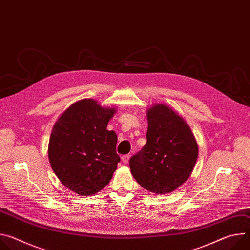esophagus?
Here are the masks:
<instances>
[{
    "label": "esophagus",
    "mask_w": 250,
    "mask_h": 250,
    "mask_svg": "<svg viewBox=\"0 0 250 250\" xmlns=\"http://www.w3.org/2000/svg\"><path fill=\"white\" fill-rule=\"evenodd\" d=\"M129 157H130V155H129V154L123 155V156H122V160H123V162H124L125 164H127V163H128V160H129Z\"/></svg>",
    "instance_id": "obj_1"
}]
</instances>
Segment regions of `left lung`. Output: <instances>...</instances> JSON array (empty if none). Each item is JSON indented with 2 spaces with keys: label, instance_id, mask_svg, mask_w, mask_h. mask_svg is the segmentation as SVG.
<instances>
[{
  "label": "left lung",
  "instance_id": "8db88e82",
  "mask_svg": "<svg viewBox=\"0 0 250 250\" xmlns=\"http://www.w3.org/2000/svg\"><path fill=\"white\" fill-rule=\"evenodd\" d=\"M146 144L131 156L134 179L147 191L167 194L190 177L198 158V145L184 120L165 104L147 111Z\"/></svg>",
  "mask_w": 250,
  "mask_h": 250
}]
</instances>
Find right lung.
<instances>
[{
	"instance_id": "1",
	"label": "right lung",
	"mask_w": 250,
	"mask_h": 250,
	"mask_svg": "<svg viewBox=\"0 0 250 250\" xmlns=\"http://www.w3.org/2000/svg\"><path fill=\"white\" fill-rule=\"evenodd\" d=\"M115 113L84 99L70 105L53 126L50 165L62 184L80 196L93 195L108 185L121 161L118 136L106 129Z\"/></svg>"
}]
</instances>
